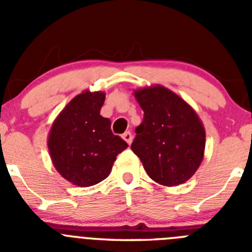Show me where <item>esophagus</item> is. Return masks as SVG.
Wrapping results in <instances>:
<instances>
[{"label": "esophagus", "mask_w": 252, "mask_h": 252, "mask_svg": "<svg viewBox=\"0 0 252 252\" xmlns=\"http://www.w3.org/2000/svg\"><path fill=\"white\" fill-rule=\"evenodd\" d=\"M122 139L125 140V141L127 142L128 145H131V142H132V133L130 132V131H126V132L122 135Z\"/></svg>", "instance_id": "obj_1"}]
</instances>
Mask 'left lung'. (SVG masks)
I'll return each instance as SVG.
<instances>
[{
    "label": "left lung",
    "mask_w": 252,
    "mask_h": 252,
    "mask_svg": "<svg viewBox=\"0 0 252 252\" xmlns=\"http://www.w3.org/2000/svg\"><path fill=\"white\" fill-rule=\"evenodd\" d=\"M144 120L135 130L131 150L157 183H184L201 165L206 131L195 111L183 98L162 86L135 91Z\"/></svg>",
    "instance_id": "left-lung-1"
}]
</instances>
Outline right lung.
Wrapping results in <instances>:
<instances>
[{
  "mask_svg": "<svg viewBox=\"0 0 252 252\" xmlns=\"http://www.w3.org/2000/svg\"><path fill=\"white\" fill-rule=\"evenodd\" d=\"M106 94L84 91L75 95L51 126L48 148L55 169L78 187L106 179L116 157L127 148L111 131V121L99 115Z\"/></svg>",
  "mask_w": 252,
  "mask_h": 252,
  "instance_id": "1",
  "label": "right lung"
}]
</instances>
